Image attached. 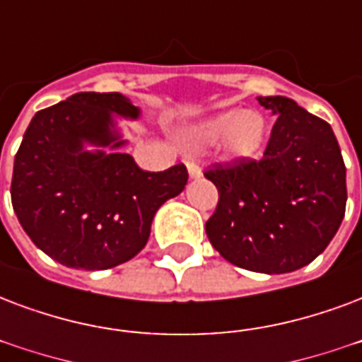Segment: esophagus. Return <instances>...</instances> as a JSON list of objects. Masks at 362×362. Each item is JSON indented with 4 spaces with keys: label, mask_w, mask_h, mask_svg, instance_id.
Segmentation results:
<instances>
[{
    "label": "esophagus",
    "mask_w": 362,
    "mask_h": 362,
    "mask_svg": "<svg viewBox=\"0 0 362 362\" xmlns=\"http://www.w3.org/2000/svg\"><path fill=\"white\" fill-rule=\"evenodd\" d=\"M186 167L187 173H189V178H193V180H197V178L203 176V170H201V167L195 161H186Z\"/></svg>",
    "instance_id": "obj_1"
}]
</instances>
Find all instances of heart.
I'll use <instances>...</instances> for the list:
<instances>
[{
    "label": "heart",
    "instance_id": "heart-1",
    "mask_svg": "<svg viewBox=\"0 0 362 362\" xmlns=\"http://www.w3.org/2000/svg\"><path fill=\"white\" fill-rule=\"evenodd\" d=\"M267 134V123L258 112H237L228 110L212 115L189 131L187 140L195 146H222L231 157H252L260 151Z\"/></svg>",
    "mask_w": 362,
    "mask_h": 362
}]
</instances>
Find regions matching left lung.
I'll use <instances>...</instances> for the list:
<instances>
[{
    "label": "left lung",
    "mask_w": 362,
    "mask_h": 362,
    "mask_svg": "<svg viewBox=\"0 0 362 362\" xmlns=\"http://www.w3.org/2000/svg\"><path fill=\"white\" fill-rule=\"evenodd\" d=\"M277 115L260 161L216 163L206 237L233 266L288 273L313 262L346 214V165L332 127L286 96H258Z\"/></svg>",
    "instance_id": "8db88e82"
}]
</instances>
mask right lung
Segmentation results:
<instances>
[{
	"label": "right lung",
	"instance_id": "right-lung-1",
	"mask_svg": "<svg viewBox=\"0 0 362 362\" xmlns=\"http://www.w3.org/2000/svg\"><path fill=\"white\" fill-rule=\"evenodd\" d=\"M112 114L136 119L119 93H77L30 121L15 156L11 201L18 222L47 256L74 269H110L146 247L157 209L187 184V169L138 167L115 151ZM85 144L105 147L89 152Z\"/></svg>",
	"mask_w": 362,
	"mask_h": 362
}]
</instances>
